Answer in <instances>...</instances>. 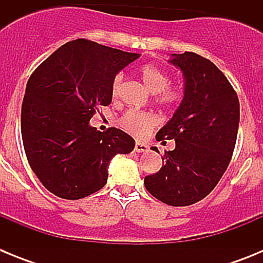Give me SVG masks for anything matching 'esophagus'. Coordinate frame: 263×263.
Listing matches in <instances>:
<instances>
[{"instance_id":"obj_1","label":"esophagus","mask_w":263,"mask_h":263,"mask_svg":"<svg viewBox=\"0 0 263 263\" xmlns=\"http://www.w3.org/2000/svg\"><path fill=\"white\" fill-rule=\"evenodd\" d=\"M147 145L143 142H136V147H134V150H136L137 153H145L147 152Z\"/></svg>"}]
</instances>
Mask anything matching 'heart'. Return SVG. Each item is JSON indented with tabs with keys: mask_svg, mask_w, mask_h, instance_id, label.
<instances>
[{
	"mask_svg": "<svg viewBox=\"0 0 263 263\" xmlns=\"http://www.w3.org/2000/svg\"><path fill=\"white\" fill-rule=\"evenodd\" d=\"M138 75L152 93H157V100L160 104L170 106L179 100V90L174 88H166L170 83V76L163 68L155 64H145L138 69ZM122 84V75H117L111 83V95L117 96ZM157 117L150 113L129 110L121 118V126L136 137L147 134L157 125Z\"/></svg>",
	"mask_w": 263,
	"mask_h": 263,
	"instance_id": "1",
	"label": "heart"
}]
</instances>
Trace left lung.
Segmentation results:
<instances>
[{
  "label": "left lung",
  "mask_w": 263,
  "mask_h": 263,
  "mask_svg": "<svg viewBox=\"0 0 263 263\" xmlns=\"http://www.w3.org/2000/svg\"><path fill=\"white\" fill-rule=\"evenodd\" d=\"M168 63L182 71L183 99L155 138L174 139L175 148L164 153L163 164L146 176L145 187L158 200L185 206L204 199L228 168L236 146L240 101L211 60L184 52L171 53Z\"/></svg>",
  "instance_id": "8db88e82"
}]
</instances>
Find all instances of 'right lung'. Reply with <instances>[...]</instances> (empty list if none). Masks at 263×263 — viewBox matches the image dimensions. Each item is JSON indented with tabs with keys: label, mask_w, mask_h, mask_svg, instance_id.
Segmentation results:
<instances>
[{
	"label": "right lung",
	"mask_w": 263,
	"mask_h": 263,
	"mask_svg": "<svg viewBox=\"0 0 263 263\" xmlns=\"http://www.w3.org/2000/svg\"><path fill=\"white\" fill-rule=\"evenodd\" d=\"M141 57L87 39L63 45L32 72L21 111V132L30 167L51 194L76 200L106 184L117 154L136 141L116 127L90 126L99 105L111 101V83Z\"/></svg>",
	"instance_id": "right-lung-1"
}]
</instances>
